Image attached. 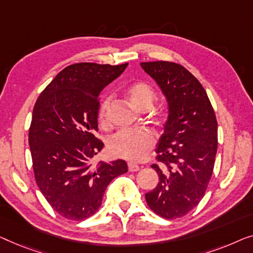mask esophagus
<instances>
[{
	"instance_id": "esophagus-1",
	"label": "esophagus",
	"mask_w": 253,
	"mask_h": 253,
	"mask_svg": "<svg viewBox=\"0 0 253 253\" xmlns=\"http://www.w3.org/2000/svg\"><path fill=\"white\" fill-rule=\"evenodd\" d=\"M138 169H140V166L136 165V164L128 163V170H129V172H137Z\"/></svg>"
}]
</instances>
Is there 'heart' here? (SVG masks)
I'll return each mask as SVG.
<instances>
[{
	"instance_id": "1",
	"label": "heart",
	"mask_w": 253,
	"mask_h": 253,
	"mask_svg": "<svg viewBox=\"0 0 253 253\" xmlns=\"http://www.w3.org/2000/svg\"><path fill=\"white\" fill-rule=\"evenodd\" d=\"M128 101L135 109L145 111L155 101V90L145 81H136L127 88ZM111 97L103 99L98 109V122L102 126H108ZM156 144V137L151 130H122L113 135L109 141V151L117 158L130 162H141L148 157Z\"/></svg>"
}]
</instances>
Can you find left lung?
Listing matches in <instances>:
<instances>
[{
	"mask_svg": "<svg viewBox=\"0 0 253 253\" xmlns=\"http://www.w3.org/2000/svg\"><path fill=\"white\" fill-rule=\"evenodd\" d=\"M169 102V119L151 167L159 182L145 199L156 214L176 219L196 208L211 180L218 149V123L201 83L177 63H141Z\"/></svg>",
	"mask_w": 253,
	"mask_h": 253,
	"instance_id": "obj_1",
	"label": "left lung"
}]
</instances>
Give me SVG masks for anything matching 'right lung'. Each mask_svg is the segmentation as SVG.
<instances>
[{
	"mask_svg": "<svg viewBox=\"0 0 253 253\" xmlns=\"http://www.w3.org/2000/svg\"><path fill=\"white\" fill-rule=\"evenodd\" d=\"M96 63L66 66L35 102L28 130L39 189L63 218L81 221L95 214L106 187L127 164L92 163L104 147L97 131L99 92L127 67Z\"/></svg>",
	"mask_w": 253,
	"mask_h": 253,
	"instance_id": "right-lung-1",
	"label": "right lung"
}]
</instances>
